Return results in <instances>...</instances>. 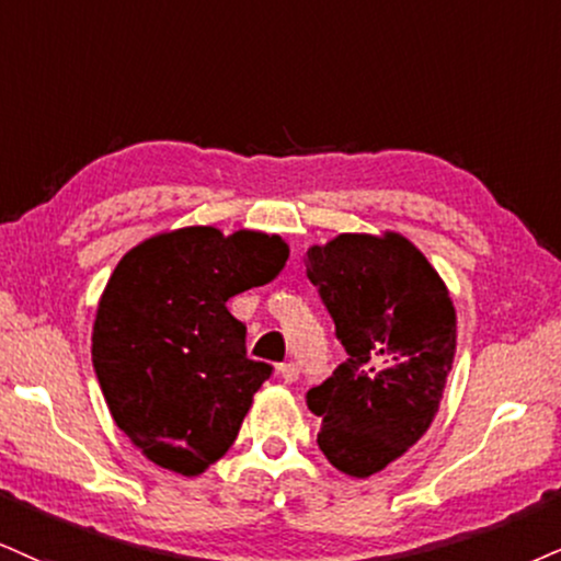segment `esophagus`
Masks as SVG:
<instances>
[{
	"label": "esophagus",
	"instance_id": "34e87169",
	"mask_svg": "<svg viewBox=\"0 0 561 561\" xmlns=\"http://www.w3.org/2000/svg\"><path fill=\"white\" fill-rule=\"evenodd\" d=\"M278 375H280V379H283V382H286V385L296 382V379H299V364H294V362L280 364V366H278Z\"/></svg>",
	"mask_w": 561,
	"mask_h": 561
}]
</instances>
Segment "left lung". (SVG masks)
<instances>
[{
	"label": "left lung",
	"mask_w": 561,
	"mask_h": 561,
	"mask_svg": "<svg viewBox=\"0 0 561 561\" xmlns=\"http://www.w3.org/2000/svg\"><path fill=\"white\" fill-rule=\"evenodd\" d=\"M307 278L348 358L307 392L317 445L366 479L424 437L455 358V307L439 273L400 233H341L309 247Z\"/></svg>",
	"instance_id": "1"
}]
</instances>
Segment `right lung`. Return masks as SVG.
Returning a JSON list of instances; mask_svg holds the SVG:
<instances>
[{
	"mask_svg": "<svg viewBox=\"0 0 561 561\" xmlns=\"http://www.w3.org/2000/svg\"><path fill=\"white\" fill-rule=\"evenodd\" d=\"M280 237L213 226L129 249L93 324V369L116 426L156 466L197 476L237 439L273 366L247 358V328L226 301L280 273Z\"/></svg>",
	"mask_w": 561,
	"mask_h": 561,
	"instance_id": "right-lung-1",
	"label": "right lung"
}]
</instances>
